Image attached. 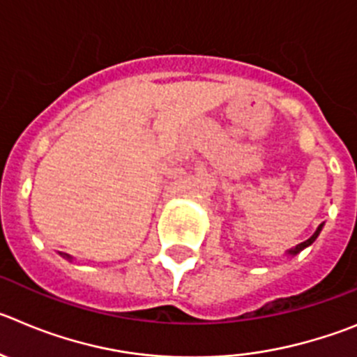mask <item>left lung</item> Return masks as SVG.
<instances>
[{"label":"left lung","mask_w":357,"mask_h":357,"mask_svg":"<svg viewBox=\"0 0 357 357\" xmlns=\"http://www.w3.org/2000/svg\"><path fill=\"white\" fill-rule=\"evenodd\" d=\"M322 227H324V223H322V225H320V227H319V228H317V230H315V234H313V235H312V237H310V238H308V241H305V243H301V244H297V246H296V248H292V250H289V251H287V253H289V255H292V257H294V255H297V253H299V251H303V250H305V248L312 246V244H313V243H315V238H317V237H319V234H320V230H322Z\"/></svg>","instance_id":"obj_1"}]
</instances>
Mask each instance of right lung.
<instances>
[{"label":"right lung","instance_id":"add662e5","mask_svg":"<svg viewBox=\"0 0 357 357\" xmlns=\"http://www.w3.org/2000/svg\"><path fill=\"white\" fill-rule=\"evenodd\" d=\"M63 257H65V258H68V260H72V257H70V255H63Z\"/></svg>","mask_w":357,"mask_h":357}]
</instances>
